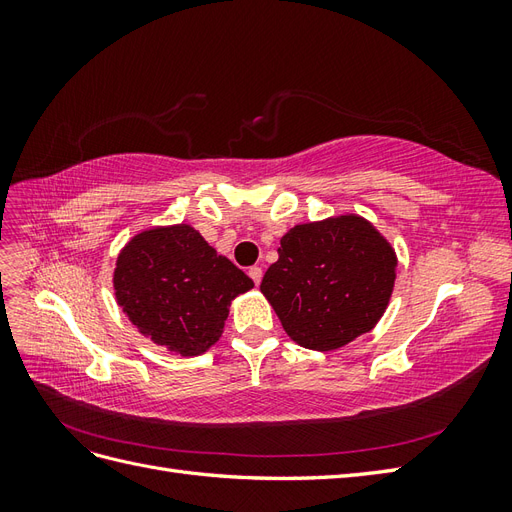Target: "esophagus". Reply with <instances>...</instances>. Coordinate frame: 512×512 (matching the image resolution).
Segmentation results:
<instances>
[{"label":"esophagus","mask_w":512,"mask_h":512,"mask_svg":"<svg viewBox=\"0 0 512 512\" xmlns=\"http://www.w3.org/2000/svg\"><path fill=\"white\" fill-rule=\"evenodd\" d=\"M247 275H250L252 280H254V284L258 286L260 280H262V269L260 267H250V269H247Z\"/></svg>","instance_id":"1"}]
</instances>
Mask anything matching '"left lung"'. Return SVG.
Listing matches in <instances>:
<instances>
[{"label": "left lung", "mask_w": 512, "mask_h": 512, "mask_svg": "<svg viewBox=\"0 0 512 512\" xmlns=\"http://www.w3.org/2000/svg\"><path fill=\"white\" fill-rule=\"evenodd\" d=\"M280 243L260 290L294 342L327 352L374 329L397 267L374 226L344 215L294 226Z\"/></svg>", "instance_id": "1"}]
</instances>
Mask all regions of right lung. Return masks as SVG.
<instances>
[{"instance_id":"obj_1","label":"right lung","mask_w":512,"mask_h":512,"mask_svg":"<svg viewBox=\"0 0 512 512\" xmlns=\"http://www.w3.org/2000/svg\"><path fill=\"white\" fill-rule=\"evenodd\" d=\"M113 282L134 327L181 356L218 342L230 301L254 286L188 224L136 235L117 258Z\"/></svg>"}]
</instances>
